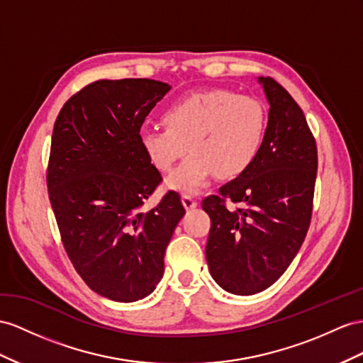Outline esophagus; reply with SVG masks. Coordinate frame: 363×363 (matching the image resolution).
<instances>
[{"mask_svg": "<svg viewBox=\"0 0 363 363\" xmlns=\"http://www.w3.org/2000/svg\"><path fill=\"white\" fill-rule=\"evenodd\" d=\"M182 206L185 207V210H193L198 207V201L190 196V194H182Z\"/></svg>", "mask_w": 363, "mask_h": 363, "instance_id": "obj_1", "label": "esophagus"}]
</instances>
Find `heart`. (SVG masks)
I'll return each instance as SVG.
<instances>
[{
	"label": "heart",
	"mask_w": 363,
	"mask_h": 363,
	"mask_svg": "<svg viewBox=\"0 0 363 363\" xmlns=\"http://www.w3.org/2000/svg\"><path fill=\"white\" fill-rule=\"evenodd\" d=\"M267 110L253 96L206 90L184 96L164 110L162 125H143L139 144L156 170L170 172L167 189L198 193L216 173L224 179L242 174L255 162L267 132Z\"/></svg>",
	"instance_id": "obj_1"
}]
</instances>
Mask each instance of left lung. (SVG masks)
Here are the masks:
<instances>
[{
    "label": "left lung",
    "instance_id": "left-lung-1",
    "mask_svg": "<svg viewBox=\"0 0 363 363\" xmlns=\"http://www.w3.org/2000/svg\"><path fill=\"white\" fill-rule=\"evenodd\" d=\"M270 110L255 162L202 201L211 219L206 247L211 277L250 296L273 285L306 236L318 174V148L302 108L273 78H257ZM225 200L240 203L228 211Z\"/></svg>",
    "mask_w": 363,
    "mask_h": 363
}]
</instances>
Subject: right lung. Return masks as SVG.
Masks as SVG:
<instances>
[{
    "label": "right lung",
    "instance_id": "obj_1",
    "mask_svg": "<svg viewBox=\"0 0 363 363\" xmlns=\"http://www.w3.org/2000/svg\"><path fill=\"white\" fill-rule=\"evenodd\" d=\"M172 87L155 79H101L73 95L55 121L48 189L64 248L93 291L115 302L153 293L164 255L185 215L139 144L145 116Z\"/></svg>",
    "mask_w": 363,
    "mask_h": 363
}]
</instances>
